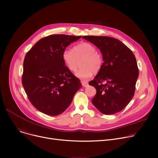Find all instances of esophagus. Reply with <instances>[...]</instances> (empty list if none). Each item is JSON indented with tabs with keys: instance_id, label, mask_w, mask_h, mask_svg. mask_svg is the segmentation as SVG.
<instances>
[{
	"instance_id": "34e87169",
	"label": "esophagus",
	"mask_w": 158,
	"mask_h": 158,
	"mask_svg": "<svg viewBox=\"0 0 158 158\" xmlns=\"http://www.w3.org/2000/svg\"><path fill=\"white\" fill-rule=\"evenodd\" d=\"M81 84L83 87H86L88 86V82L85 81H81Z\"/></svg>"
}]
</instances>
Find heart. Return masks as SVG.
<instances>
[{"mask_svg":"<svg viewBox=\"0 0 158 158\" xmlns=\"http://www.w3.org/2000/svg\"><path fill=\"white\" fill-rule=\"evenodd\" d=\"M62 59L66 67L71 72H75L81 62V68L76 73V76L82 80L92 76L93 72L101 70L103 59L102 55L97 52V48L88 42H82L74 46L73 50L65 49L62 54Z\"/></svg>","mask_w":158,"mask_h":158,"instance_id":"heart-1","label":"heart"}]
</instances>
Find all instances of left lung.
Wrapping results in <instances>:
<instances>
[{
  "instance_id": "1",
  "label": "left lung",
  "mask_w": 158,
  "mask_h": 158,
  "mask_svg": "<svg viewBox=\"0 0 158 158\" xmlns=\"http://www.w3.org/2000/svg\"><path fill=\"white\" fill-rule=\"evenodd\" d=\"M82 38L98 47L104 63L89 85L97 93L92 103L103 114L121 111L130 102L135 92L139 70L136 57L126 45L108 36H85Z\"/></svg>"
}]
</instances>
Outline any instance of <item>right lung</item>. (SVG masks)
<instances>
[{
    "label": "right lung",
    "instance_id": "1",
    "mask_svg": "<svg viewBox=\"0 0 158 158\" xmlns=\"http://www.w3.org/2000/svg\"><path fill=\"white\" fill-rule=\"evenodd\" d=\"M81 38L50 35L40 40L25 56L22 85L29 101L40 112L51 116L61 114L82 86L62 59L64 50Z\"/></svg>",
    "mask_w": 158,
    "mask_h": 158
}]
</instances>
